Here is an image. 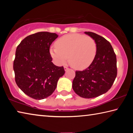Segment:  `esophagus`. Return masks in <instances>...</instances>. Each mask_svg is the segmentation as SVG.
Here are the masks:
<instances>
[{"mask_svg": "<svg viewBox=\"0 0 133 133\" xmlns=\"http://www.w3.org/2000/svg\"><path fill=\"white\" fill-rule=\"evenodd\" d=\"M64 70H65V71H67V70H68V69H69V68H68V67H66V66H65V67H64Z\"/></svg>", "mask_w": 133, "mask_h": 133, "instance_id": "esophagus-1", "label": "esophagus"}]
</instances>
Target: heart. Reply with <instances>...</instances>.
<instances>
[{
  "label": "heart",
  "instance_id": "1",
  "mask_svg": "<svg viewBox=\"0 0 133 133\" xmlns=\"http://www.w3.org/2000/svg\"><path fill=\"white\" fill-rule=\"evenodd\" d=\"M49 52L58 64H63L69 58L76 69H86L93 62L97 52L96 43L93 38L81 34H69L59 38Z\"/></svg>",
  "mask_w": 133,
  "mask_h": 133
}]
</instances>
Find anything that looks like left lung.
<instances>
[{
    "label": "left lung",
    "instance_id": "left-lung-1",
    "mask_svg": "<svg viewBox=\"0 0 133 133\" xmlns=\"http://www.w3.org/2000/svg\"><path fill=\"white\" fill-rule=\"evenodd\" d=\"M95 40L97 52L93 62L83 71H76L73 89L81 97L94 98L111 88L117 77V58L111 44L101 36L85 31Z\"/></svg>",
    "mask_w": 133,
    "mask_h": 133
}]
</instances>
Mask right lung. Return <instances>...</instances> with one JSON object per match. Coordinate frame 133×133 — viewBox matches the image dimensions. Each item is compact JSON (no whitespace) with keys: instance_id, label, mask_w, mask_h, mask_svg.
Returning <instances> with one entry per match:
<instances>
[{"instance_id":"1","label":"right lung","mask_w":133,"mask_h":133,"mask_svg":"<svg viewBox=\"0 0 133 133\" xmlns=\"http://www.w3.org/2000/svg\"><path fill=\"white\" fill-rule=\"evenodd\" d=\"M58 35L40 31L30 35L18 45L13 62L15 82L26 95L36 100L46 98L55 90L63 66H55L49 52Z\"/></svg>"}]
</instances>
